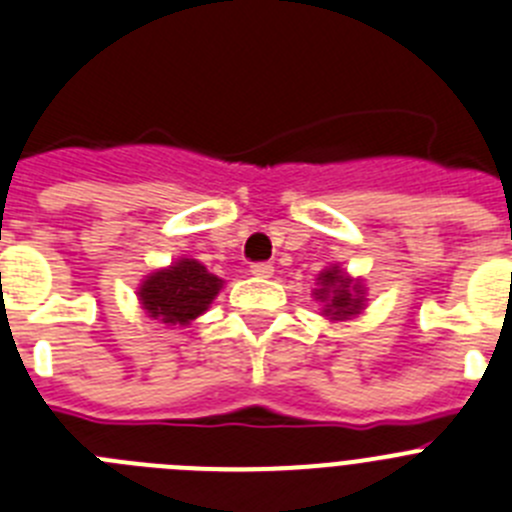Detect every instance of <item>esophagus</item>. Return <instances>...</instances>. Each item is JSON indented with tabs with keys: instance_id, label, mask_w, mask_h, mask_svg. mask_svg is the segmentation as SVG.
<instances>
[{
	"instance_id": "34e87169",
	"label": "esophagus",
	"mask_w": 512,
	"mask_h": 512,
	"mask_svg": "<svg viewBox=\"0 0 512 512\" xmlns=\"http://www.w3.org/2000/svg\"><path fill=\"white\" fill-rule=\"evenodd\" d=\"M251 274L253 277H271L274 274V264H269V261H256V264H251Z\"/></svg>"
}]
</instances>
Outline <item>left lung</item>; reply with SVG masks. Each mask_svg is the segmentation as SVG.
<instances>
[{
  "mask_svg": "<svg viewBox=\"0 0 512 512\" xmlns=\"http://www.w3.org/2000/svg\"><path fill=\"white\" fill-rule=\"evenodd\" d=\"M320 284H323V289H318V300H325L330 289V302L325 305L328 315H333V318H348V315H356L361 310V297L351 295V292H361V289H351V282L338 271V266L320 274Z\"/></svg>",
  "mask_w": 512,
  "mask_h": 512,
  "instance_id": "left-lung-1",
  "label": "left lung"
}]
</instances>
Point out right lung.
<instances>
[{"mask_svg": "<svg viewBox=\"0 0 512 512\" xmlns=\"http://www.w3.org/2000/svg\"><path fill=\"white\" fill-rule=\"evenodd\" d=\"M220 279L192 259L176 261L164 271H156L140 287V302L151 318L164 323H189L207 310L220 292Z\"/></svg>", "mask_w": 512, "mask_h": 512, "instance_id": "obj_1", "label": "right lung"}]
</instances>
